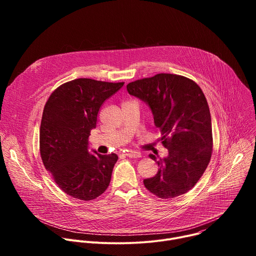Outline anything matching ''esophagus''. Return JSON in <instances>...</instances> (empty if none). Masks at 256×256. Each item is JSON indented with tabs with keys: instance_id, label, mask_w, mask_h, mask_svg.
Instances as JSON below:
<instances>
[{
	"instance_id": "1",
	"label": "esophagus",
	"mask_w": 256,
	"mask_h": 256,
	"mask_svg": "<svg viewBox=\"0 0 256 256\" xmlns=\"http://www.w3.org/2000/svg\"><path fill=\"white\" fill-rule=\"evenodd\" d=\"M126 156L128 157H130V158H140V154L138 153V152H134V151H128Z\"/></svg>"
}]
</instances>
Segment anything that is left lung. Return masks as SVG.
<instances>
[{"instance_id": "obj_1", "label": "left lung", "mask_w": 256, "mask_h": 256, "mask_svg": "<svg viewBox=\"0 0 256 256\" xmlns=\"http://www.w3.org/2000/svg\"><path fill=\"white\" fill-rule=\"evenodd\" d=\"M130 95L147 104L160 130L168 156L150 158L159 166L154 177L144 179L149 192L172 198L190 190L206 169L212 150L210 108L200 86L186 77L158 74L128 83Z\"/></svg>"}]
</instances>
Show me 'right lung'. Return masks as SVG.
I'll return each instance as SVG.
<instances>
[{"label":"right lung","mask_w":256,"mask_h":256,"mask_svg":"<svg viewBox=\"0 0 256 256\" xmlns=\"http://www.w3.org/2000/svg\"><path fill=\"white\" fill-rule=\"evenodd\" d=\"M124 84L76 79L60 86L44 106L40 156L58 188L72 198L91 200L109 186L118 157L89 152V136L102 103Z\"/></svg>","instance_id":"right-lung-1"}]
</instances>
